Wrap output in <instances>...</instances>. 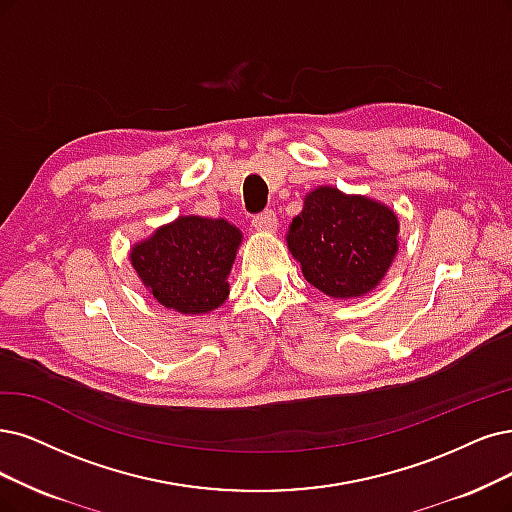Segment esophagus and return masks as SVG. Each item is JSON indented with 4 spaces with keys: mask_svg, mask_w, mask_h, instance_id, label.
<instances>
[{
    "mask_svg": "<svg viewBox=\"0 0 512 512\" xmlns=\"http://www.w3.org/2000/svg\"><path fill=\"white\" fill-rule=\"evenodd\" d=\"M253 227H255L257 232H266V234L276 232L278 219H276L274 211H263V213L255 215V217H253Z\"/></svg>",
    "mask_w": 512,
    "mask_h": 512,
    "instance_id": "34e87169",
    "label": "esophagus"
}]
</instances>
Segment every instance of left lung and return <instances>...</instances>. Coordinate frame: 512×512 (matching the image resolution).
Here are the masks:
<instances>
[{"label": "left lung", "instance_id": "1", "mask_svg": "<svg viewBox=\"0 0 512 512\" xmlns=\"http://www.w3.org/2000/svg\"><path fill=\"white\" fill-rule=\"evenodd\" d=\"M287 246L312 287L356 299L380 285L399 253V217L384 202L320 185L291 221Z\"/></svg>", "mask_w": 512, "mask_h": 512}]
</instances>
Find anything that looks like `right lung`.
<instances>
[{
    "label": "right lung",
    "instance_id": "add662e5",
    "mask_svg": "<svg viewBox=\"0 0 512 512\" xmlns=\"http://www.w3.org/2000/svg\"><path fill=\"white\" fill-rule=\"evenodd\" d=\"M242 232L225 219L183 215L135 242L132 270L160 306L181 314L217 310L230 295Z\"/></svg>",
    "mask_w": 512,
    "mask_h": 512
}]
</instances>
